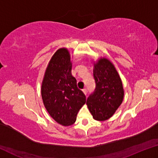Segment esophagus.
I'll return each mask as SVG.
<instances>
[{"label": "esophagus", "mask_w": 158, "mask_h": 158, "mask_svg": "<svg viewBox=\"0 0 158 158\" xmlns=\"http://www.w3.org/2000/svg\"><path fill=\"white\" fill-rule=\"evenodd\" d=\"M83 92H84V93L85 95H87L88 90H87V89H83Z\"/></svg>", "instance_id": "34e87169"}]
</instances>
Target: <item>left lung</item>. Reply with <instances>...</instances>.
<instances>
[{
    "label": "left lung",
    "mask_w": 158,
    "mask_h": 158,
    "mask_svg": "<svg viewBox=\"0 0 158 158\" xmlns=\"http://www.w3.org/2000/svg\"><path fill=\"white\" fill-rule=\"evenodd\" d=\"M95 89L87 99V106L96 121H104L113 116L124 96L122 81L114 65L106 58L94 63Z\"/></svg>",
    "instance_id": "8db88e82"
}]
</instances>
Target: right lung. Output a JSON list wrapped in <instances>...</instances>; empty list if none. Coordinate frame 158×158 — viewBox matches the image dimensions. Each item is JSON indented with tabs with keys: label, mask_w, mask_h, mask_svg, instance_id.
<instances>
[{
	"label": "right lung",
	"mask_w": 158,
	"mask_h": 158,
	"mask_svg": "<svg viewBox=\"0 0 158 158\" xmlns=\"http://www.w3.org/2000/svg\"><path fill=\"white\" fill-rule=\"evenodd\" d=\"M41 94L47 111L58 123L69 126L75 123L77 113L86 100L72 75L70 54L66 48L58 49L51 58Z\"/></svg>",
	"instance_id": "obj_1"
}]
</instances>
